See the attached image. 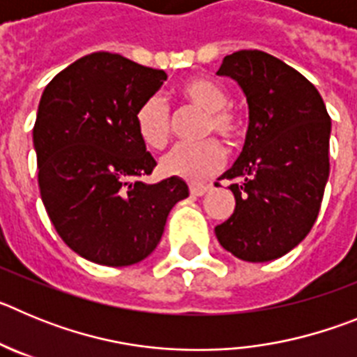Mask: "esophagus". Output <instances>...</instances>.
Segmentation results:
<instances>
[{
  "instance_id": "1",
  "label": "esophagus",
  "mask_w": 357,
  "mask_h": 357,
  "mask_svg": "<svg viewBox=\"0 0 357 357\" xmlns=\"http://www.w3.org/2000/svg\"><path fill=\"white\" fill-rule=\"evenodd\" d=\"M211 189V184H189V193L193 195V197H202V195H206L207 191Z\"/></svg>"
}]
</instances>
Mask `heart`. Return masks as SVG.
<instances>
[{"label":"heart","mask_w":357,"mask_h":357,"mask_svg":"<svg viewBox=\"0 0 357 357\" xmlns=\"http://www.w3.org/2000/svg\"><path fill=\"white\" fill-rule=\"evenodd\" d=\"M184 102L204 112L202 135H220L230 148L238 146L247 134V121L238 107L229 103V93L220 82L193 77L178 87ZM135 130L148 148H162L169 137V107L162 98H146L135 110ZM223 148L209 137L200 143L175 144L160 157L164 175L200 181L222 168Z\"/></svg>","instance_id":"1"}]
</instances>
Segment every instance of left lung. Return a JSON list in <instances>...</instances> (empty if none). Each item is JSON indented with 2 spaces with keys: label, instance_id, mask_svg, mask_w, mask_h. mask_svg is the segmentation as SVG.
<instances>
[{
  "label": "left lung",
  "instance_id": "8db88e82",
  "mask_svg": "<svg viewBox=\"0 0 357 357\" xmlns=\"http://www.w3.org/2000/svg\"><path fill=\"white\" fill-rule=\"evenodd\" d=\"M218 75L241 85L250 123L241 155L222 175L232 182L236 209L214 232L239 259H277L309 234L320 213L331 118L317 87L270 53L239 50Z\"/></svg>",
  "mask_w": 357,
  "mask_h": 357
}]
</instances>
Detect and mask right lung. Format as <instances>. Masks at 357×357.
Masks as SVG:
<instances>
[{"mask_svg": "<svg viewBox=\"0 0 357 357\" xmlns=\"http://www.w3.org/2000/svg\"><path fill=\"white\" fill-rule=\"evenodd\" d=\"M162 69L96 52L62 69L44 89L33 127L40 198L62 241L105 266L155 250L188 184H155V159L135 130V110L166 80Z\"/></svg>", "mask_w": 357, "mask_h": 357, "instance_id": "right-lung-1", "label": "right lung"}]
</instances>
